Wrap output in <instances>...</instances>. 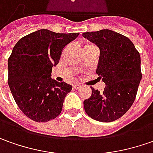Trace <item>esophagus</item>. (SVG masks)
Here are the masks:
<instances>
[{"label":"esophagus","mask_w":153,"mask_h":153,"mask_svg":"<svg viewBox=\"0 0 153 153\" xmlns=\"http://www.w3.org/2000/svg\"><path fill=\"white\" fill-rule=\"evenodd\" d=\"M80 87H81V85H79V84H74L73 85V88L74 89H79Z\"/></svg>","instance_id":"esophagus-1"}]
</instances>
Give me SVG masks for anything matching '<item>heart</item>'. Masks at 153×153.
<instances>
[{
  "mask_svg": "<svg viewBox=\"0 0 153 153\" xmlns=\"http://www.w3.org/2000/svg\"><path fill=\"white\" fill-rule=\"evenodd\" d=\"M93 46H95V45H92V44H90V43H87V44H85V46H84V49H85V48H90V47H93Z\"/></svg>",
  "mask_w": 153,
  "mask_h": 153,
  "instance_id": "b5f03b06",
  "label": "heart"
}]
</instances>
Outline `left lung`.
Returning <instances> with one entry per match:
<instances>
[{"mask_svg":"<svg viewBox=\"0 0 153 153\" xmlns=\"http://www.w3.org/2000/svg\"><path fill=\"white\" fill-rule=\"evenodd\" d=\"M100 49L97 74L106 84L102 92L91 87L84 101L85 113L100 122L121 118L134 102L141 79L140 56L128 37L109 29L82 34Z\"/></svg>","mask_w":153,"mask_h":153,"instance_id":"obj_1","label":"left lung"}]
</instances>
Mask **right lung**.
I'll return each instance as SVG.
<instances>
[{
	"label": "right lung",
	"instance_id": "add662e5",
	"mask_svg": "<svg viewBox=\"0 0 153 153\" xmlns=\"http://www.w3.org/2000/svg\"><path fill=\"white\" fill-rule=\"evenodd\" d=\"M79 33L40 29L21 38L8 58V85L20 110L35 122H47L62 112L72 85L51 79L52 67Z\"/></svg>",
	"mask_w": 153,
	"mask_h": 153
}]
</instances>
